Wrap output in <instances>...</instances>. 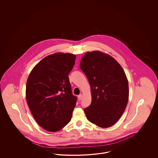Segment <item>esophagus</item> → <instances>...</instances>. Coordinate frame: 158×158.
Here are the masks:
<instances>
[{"mask_svg": "<svg viewBox=\"0 0 158 158\" xmlns=\"http://www.w3.org/2000/svg\"><path fill=\"white\" fill-rule=\"evenodd\" d=\"M77 97H78V99H79V100H81L82 98V94H80V95H79L77 96Z\"/></svg>", "mask_w": 158, "mask_h": 158, "instance_id": "1", "label": "esophagus"}]
</instances>
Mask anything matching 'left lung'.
Here are the masks:
<instances>
[{"mask_svg": "<svg viewBox=\"0 0 158 158\" xmlns=\"http://www.w3.org/2000/svg\"><path fill=\"white\" fill-rule=\"evenodd\" d=\"M80 68L91 88L92 102L84 109L86 118L102 128L118 120L128 100V83L123 69L110 56L100 52L86 53Z\"/></svg>", "mask_w": 158, "mask_h": 158, "instance_id": "1", "label": "left lung"}]
</instances>
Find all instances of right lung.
I'll return each instance as SVG.
<instances>
[{
	"label": "right lung",
	"mask_w": 158,
	"mask_h": 158,
	"mask_svg": "<svg viewBox=\"0 0 158 158\" xmlns=\"http://www.w3.org/2000/svg\"><path fill=\"white\" fill-rule=\"evenodd\" d=\"M76 56L55 53L41 60L31 72L26 99L34 119L48 131L62 129L71 120L77 97L72 94L69 74Z\"/></svg>",
	"instance_id": "obj_1"
}]
</instances>
